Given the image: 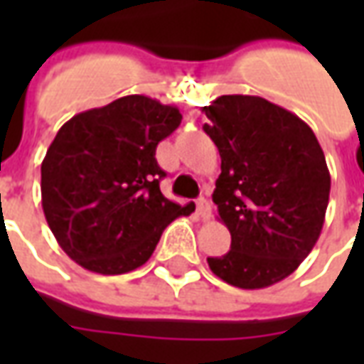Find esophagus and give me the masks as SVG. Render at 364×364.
Listing matches in <instances>:
<instances>
[{
  "label": "esophagus",
  "instance_id": "34e87169",
  "mask_svg": "<svg viewBox=\"0 0 364 364\" xmlns=\"http://www.w3.org/2000/svg\"><path fill=\"white\" fill-rule=\"evenodd\" d=\"M197 213L203 220H208V218H210V213H213V210H210V203H208L206 198H198L197 200Z\"/></svg>",
  "mask_w": 364,
  "mask_h": 364
}]
</instances>
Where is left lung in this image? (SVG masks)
<instances>
[{"label": "left lung", "instance_id": "8db88e82", "mask_svg": "<svg viewBox=\"0 0 364 364\" xmlns=\"http://www.w3.org/2000/svg\"><path fill=\"white\" fill-rule=\"evenodd\" d=\"M203 112L222 159L213 200L232 236L208 267L232 287L265 289L294 273L320 237L326 156L304 120L263 97L222 95Z\"/></svg>", "mask_w": 364, "mask_h": 364}]
</instances>
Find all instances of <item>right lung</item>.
Masks as SVG:
<instances>
[{
	"mask_svg": "<svg viewBox=\"0 0 364 364\" xmlns=\"http://www.w3.org/2000/svg\"><path fill=\"white\" fill-rule=\"evenodd\" d=\"M181 119L173 105L127 95L60 128L41 166V193L46 222L70 259L101 274L134 271L167 224L193 213L159 191L166 171L156 148Z\"/></svg>",
	"mask_w": 364,
	"mask_h": 364,
	"instance_id": "add662e5",
	"label": "right lung"
}]
</instances>
